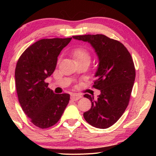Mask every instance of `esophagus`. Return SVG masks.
Instances as JSON below:
<instances>
[{"mask_svg":"<svg viewBox=\"0 0 156 156\" xmlns=\"http://www.w3.org/2000/svg\"><path fill=\"white\" fill-rule=\"evenodd\" d=\"M82 98L81 95L78 94H73L71 95V99L73 100V101H76V100H79L80 98Z\"/></svg>","mask_w":156,"mask_h":156,"instance_id":"obj_1","label":"esophagus"}]
</instances>
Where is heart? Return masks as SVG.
<instances>
[{"mask_svg": "<svg viewBox=\"0 0 156 156\" xmlns=\"http://www.w3.org/2000/svg\"><path fill=\"white\" fill-rule=\"evenodd\" d=\"M72 55L76 62L83 61V60H90V54L87 50L83 47H78L72 51Z\"/></svg>", "mask_w": 156, "mask_h": 156, "instance_id": "heart-1", "label": "heart"}]
</instances>
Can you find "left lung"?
Segmentation results:
<instances>
[{"label": "left lung", "mask_w": 156, "mask_h": 156, "mask_svg": "<svg viewBox=\"0 0 156 156\" xmlns=\"http://www.w3.org/2000/svg\"><path fill=\"white\" fill-rule=\"evenodd\" d=\"M87 42L98 58L94 87L100 90L98 99L84 94L91 107L83 113L89 125L107 129L117 122L128 106L136 78V70L130 53L119 41L102 34L72 36Z\"/></svg>", "instance_id": "8db88e82"}]
</instances>
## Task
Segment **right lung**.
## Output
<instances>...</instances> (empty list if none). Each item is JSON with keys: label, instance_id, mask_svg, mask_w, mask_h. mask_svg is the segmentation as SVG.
I'll list each match as a JSON object with an SVG mask.
<instances>
[{"label": "right lung", "instance_id": "add662e5", "mask_svg": "<svg viewBox=\"0 0 156 156\" xmlns=\"http://www.w3.org/2000/svg\"><path fill=\"white\" fill-rule=\"evenodd\" d=\"M72 38L42 39L18 60L15 82L18 100L26 115L39 128L54 125L69 101V94H54L44 80L54 72L60 51Z\"/></svg>", "mask_w": 156, "mask_h": 156}]
</instances>
